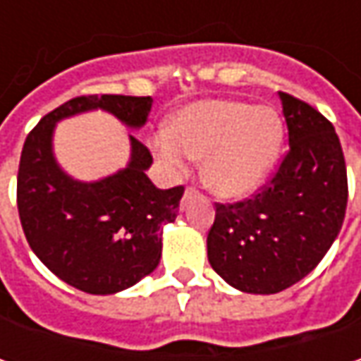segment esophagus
Segmentation results:
<instances>
[{
  "mask_svg": "<svg viewBox=\"0 0 361 361\" xmlns=\"http://www.w3.org/2000/svg\"><path fill=\"white\" fill-rule=\"evenodd\" d=\"M195 195H197V190H195V188H187V190H185V197H183V209H185V204L188 202V199H192Z\"/></svg>",
  "mask_w": 361,
  "mask_h": 361,
  "instance_id": "obj_1",
  "label": "esophagus"
}]
</instances>
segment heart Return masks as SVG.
<instances>
[{
    "label": "heart",
    "instance_id": "heart-1",
    "mask_svg": "<svg viewBox=\"0 0 361 361\" xmlns=\"http://www.w3.org/2000/svg\"><path fill=\"white\" fill-rule=\"evenodd\" d=\"M283 122L269 106L201 100L174 114L169 132L152 140L157 159L174 176L188 159L202 162V180L216 197L239 201L265 183L279 159Z\"/></svg>",
    "mask_w": 361,
    "mask_h": 361
}]
</instances>
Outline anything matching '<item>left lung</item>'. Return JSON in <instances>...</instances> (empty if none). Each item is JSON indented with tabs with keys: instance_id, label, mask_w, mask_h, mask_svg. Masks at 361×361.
<instances>
[{
	"instance_id": "left-lung-1",
	"label": "left lung",
	"mask_w": 361,
	"mask_h": 361,
	"mask_svg": "<svg viewBox=\"0 0 361 361\" xmlns=\"http://www.w3.org/2000/svg\"><path fill=\"white\" fill-rule=\"evenodd\" d=\"M289 152L263 192L216 204L211 267L243 293L271 295L301 281L341 229L348 174L338 134L315 108L279 92Z\"/></svg>"
}]
</instances>
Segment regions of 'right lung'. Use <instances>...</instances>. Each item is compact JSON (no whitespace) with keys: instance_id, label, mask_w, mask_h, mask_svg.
Here are the masks:
<instances>
[{"instance_id":"add662e5","label":"right lung","mask_w":361,"mask_h":361,"mask_svg":"<svg viewBox=\"0 0 361 361\" xmlns=\"http://www.w3.org/2000/svg\"><path fill=\"white\" fill-rule=\"evenodd\" d=\"M150 108V96H80L39 120L21 150L18 211L25 239L56 277L92 295L124 291L159 267L162 227L174 223L185 188L152 185L146 176L152 157L132 134L124 169L78 180L54 154L56 124L104 110L140 130Z\"/></svg>"}]
</instances>
